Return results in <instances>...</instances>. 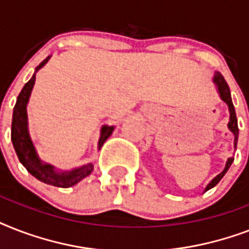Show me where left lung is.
<instances>
[{
	"instance_id": "obj_1",
	"label": "left lung",
	"mask_w": 249,
	"mask_h": 249,
	"mask_svg": "<svg viewBox=\"0 0 249 249\" xmlns=\"http://www.w3.org/2000/svg\"><path fill=\"white\" fill-rule=\"evenodd\" d=\"M213 83L216 85L217 88V91L220 94L221 99L228 105L229 107V112H230V120H229V124H228V128L230 129V132L234 134V147L236 148V143H238V136H239V129H238V120H236V113H235V108H234V105H232V101H231V94H230V89H229V85L228 83L225 81L224 76L221 75L220 72H216V75L213 76ZM234 161V158H229L228 161H226V165H225V169L221 172L218 176L213 178L212 181L209 182L207 187H205L204 191H208L209 189H212L214 186L221 181V178L224 177L228 169L230 168V165L232 164Z\"/></svg>"
}]
</instances>
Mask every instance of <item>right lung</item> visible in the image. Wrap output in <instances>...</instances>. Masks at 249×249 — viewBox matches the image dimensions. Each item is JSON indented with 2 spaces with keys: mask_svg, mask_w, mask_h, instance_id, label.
<instances>
[{
  "mask_svg": "<svg viewBox=\"0 0 249 249\" xmlns=\"http://www.w3.org/2000/svg\"><path fill=\"white\" fill-rule=\"evenodd\" d=\"M49 59H50V56H48L46 59L42 60L37 66L32 79L23 86L20 94L18 95L13 112V123H11V141H13V146L15 148L18 158H19V161L23 164V166L32 174L33 177H36L38 181L48 183V185L66 189V187H71V186L79 183L83 178L88 177L93 172L94 166L93 164L89 163L80 166V168L68 170V172L56 170L52 164L44 163L40 159V156L35 148V144L31 140L28 132L27 105H28L31 91H32L35 81H36V72L40 68L44 67L45 64L48 63ZM113 129H115V126H108V125L102 126L101 137H99V142H98V150L103 146L106 140L112 134Z\"/></svg>",
  "mask_w": 249,
  "mask_h": 249,
  "instance_id": "right-lung-1",
  "label": "right lung"
}]
</instances>
